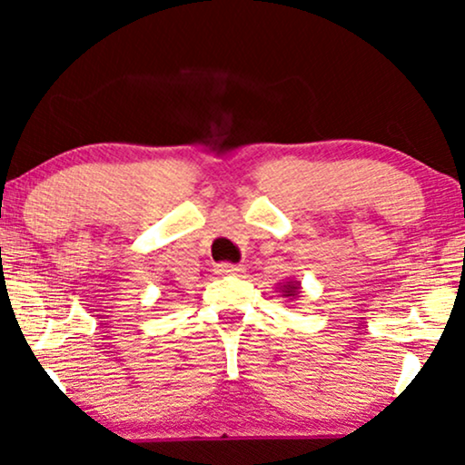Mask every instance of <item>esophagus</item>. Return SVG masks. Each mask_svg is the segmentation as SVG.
Returning <instances> with one entry per match:
<instances>
[{
  "mask_svg": "<svg viewBox=\"0 0 465 465\" xmlns=\"http://www.w3.org/2000/svg\"><path fill=\"white\" fill-rule=\"evenodd\" d=\"M215 272L222 277H237L243 272V269L237 264H231V262H220V264H215Z\"/></svg>",
  "mask_w": 465,
  "mask_h": 465,
  "instance_id": "obj_1",
  "label": "esophagus"
}]
</instances>
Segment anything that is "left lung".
<instances>
[{"instance_id": "8db88e82", "label": "left lung", "mask_w": 465, "mask_h": 465, "mask_svg": "<svg viewBox=\"0 0 465 465\" xmlns=\"http://www.w3.org/2000/svg\"><path fill=\"white\" fill-rule=\"evenodd\" d=\"M298 285H301L298 282H285L279 290H282V294L285 298H296L298 296V290H301V288H298Z\"/></svg>"}]
</instances>
